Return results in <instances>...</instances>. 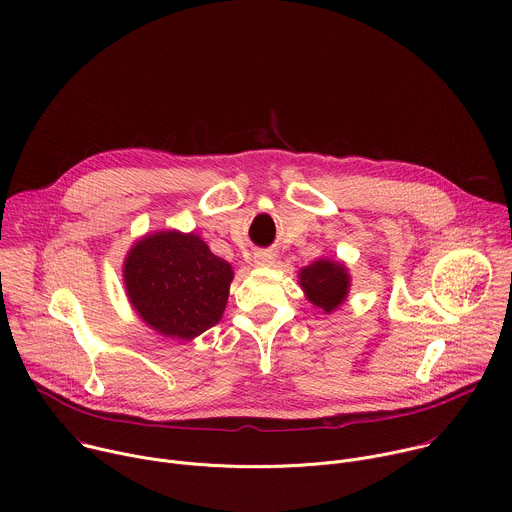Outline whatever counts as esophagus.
Listing matches in <instances>:
<instances>
[{
  "label": "esophagus",
  "instance_id": "1",
  "mask_svg": "<svg viewBox=\"0 0 512 512\" xmlns=\"http://www.w3.org/2000/svg\"><path fill=\"white\" fill-rule=\"evenodd\" d=\"M273 263H275V253H271V251H257L253 255L255 267H271Z\"/></svg>",
  "mask_w": 512,
  "mask_h": 512
}]
</instances>
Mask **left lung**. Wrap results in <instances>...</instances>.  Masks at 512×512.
<instances>
[{
    "mask_svg": "<svg viewBox=\"0 0 512 512\" xmlns=\"http://www.w3.org/2000/svg\"><path fill=\"white\" fill-rule=\"evenodd\" d=\"M300 285L314 306L330 314L346 300L350 275L342 263L318 259L300 271Z\"/></svg>",
    "mask_w": 512,
    "mask_h": 512,
    "instance_id": "obj_1",
    "label": "left lung"
}]
</instances>
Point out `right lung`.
<instances>
[{"instance_id": "obj_1", "label": "right lung", "mask_w": 512, "mask_h": 512, "mask_svg": "<svg viewBox=\"0 0 512 512\" xmlns=\"http://www.w3.org/2000/svg\"><path fill=\"white\" fill-rule=\"evenodd\" d=\"M123 281L145 324L164 336L192 340L223 318L233 269L198 235L160 231L129 249Z\"/></svg>"}]
</instances>
